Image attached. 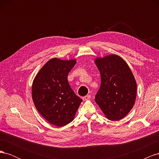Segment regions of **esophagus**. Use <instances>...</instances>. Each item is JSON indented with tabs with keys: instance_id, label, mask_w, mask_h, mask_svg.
<instances>
[{
	"instance_id": "34e87169",
	"label": "esophagus",
	"mask_w": 159,
	"mask_h": 159,
	"mask_svg": "<svg viewBox=\"0 0 159 159\" xmlns=\"http://www.w3.org/2000/svg\"><path fill=\"white\" fill-rule=\"evenodd\" d=\"M91 98V95H85L84 97H83V100L84 101H86V100H88Z\"/></svg>"
}]
</instances>
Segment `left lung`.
Here are the masks:
<instances>
[{
  "label": "left lung",
  "instance_id": "8db88e82",
  "mask_svg": "<svg viewBox=\"0 0 159 159\" xmlns=\"http://www.w3.org/2000/svg\"><path fill=\"white\" fill-rule=\"evenodd\" d=\"M95 63L101 74L95 102L108 119L119 121L129 113L135 102V79L126 61L117 55L98 57Z\"/></svg>",
  "mask_w": 159,
  "mask_h": 159
}]
</instances>
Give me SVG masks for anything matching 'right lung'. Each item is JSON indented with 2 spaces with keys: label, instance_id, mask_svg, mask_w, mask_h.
<instances>
[{
  "label": "right lung",
  "instance_id": "right-lung-1",
  "mask_svg": "<svg viewBox=\"0 0 159 159\" xmlns=\"http://www.w3.org/2000/svg\"><path fill=\"white\" fill-rule=\"evenodd\" d=\"M75 60L50 59L36 75L32 87L33 102L47 121L63 127L73 121L82 99L71 88L68 75Z\"/></svg>",
  "mask_w": 159,
  "mask_h": 159
}]
</instances>
